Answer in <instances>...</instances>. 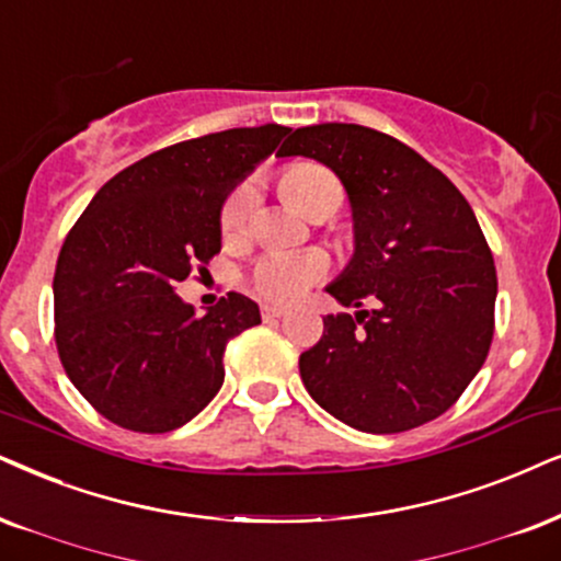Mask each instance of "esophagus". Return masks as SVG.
Listing matches in <instances>:
<instances>
[{
  "instance_id": "1",
  "label": "esophagus",
  "mask_w": 561,
  "mask_h": 561,
  "mask_svg": "<svg viewBox=\"0 0 561 561\" xmlns=\"http://www.w3.org/2000/svg\"><path fill=\"white\" fill-rule=\"evenodd\" d=\"M285 313H287L285 305H272V302H266L264 308H261V316H264L266 321H272V318H282Z\"/></svg>"
}]
</instances>
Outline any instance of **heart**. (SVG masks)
Listing matches in <instances>:
<instances>
[{
    "label": "heart",
    "mask_w": 561,
    "mask_h": 561,
    "mask_svg": "<svg viewBox=\"0 0 561 561\" xmlns=\"http://www.w3.org/2000/svg\"><path fill=\"white\" fill-rule=\"evenodd\" d=\"M282 191L287 202L305 217H331L336 215L344 202V188L329 170L313 162H302L287 170L282 179ZM253 209V188L240 186L222 207V236L232 240L243 236L248 217ZM329 268L323 253L305 251V253H268L253 268V287L268 300L293 302L305 295L313 282L321 279Z\"/></svg>",
    "instance_id": "obj_1"
}]
</instances>
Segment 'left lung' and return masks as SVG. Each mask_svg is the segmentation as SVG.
<instances>
[{"label": "left lung", "instance_id": "8db88e82", "mask_svg": "<svg viewBox=\"0 0 561 561\" xmlns=\"http://www.w3.org/2000/svg\"><path fill=\"white\" fill-rule=\"evenodd\" d=\"M276 158L333 170L352 211V259L325 293L357 310L323 318L300 354L305 388L359 432L432 422L477 378L494 333L497 272L469 202L420 152L359 124L289 129Z\"/></svg>", "mask_w": 561, "mask_h": 561}]
</instances>
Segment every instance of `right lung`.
<instances>
[{"instance_id": "1", "label": "right lung", "mask_w": 561, "mask_h": 561, "mask_svg": "<svg viewBox=\"0 0 561 561\" xmlns=\"http://www.w3.org/2000/svg\"><path fill=\"white\" fill-rule=\"evenodd\" d=\"M289 126L264 124L179 141L113 175L64 240L54 274L56 346L75 388L105 420L170 432L225 380V346L261 323L230 293L198 316L175 295L222 248L228 196Z\"/></svg>"}]
</instances>
